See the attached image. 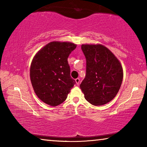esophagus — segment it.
Returning a JSON list of instances; mask_svg holds the SVG:
<instances>
[{
    "mask_svg": "<svg viewBox=\"0 0 147 147\" xmlns=\"http://www.w3.org/2000/svg\"><path fill=\"white\" fill-rule=\"evenodd\" d=\"M75 82H76V83L77 85H79V84H80V78H76L75 79Z\"/></svg>",
    "mask_w": 147,
    "mask_h": 147,
    "instance_id": "esophagus-1",
    "label": "esophagus"
}]
</instances>
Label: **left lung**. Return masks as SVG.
Returning <instances> with one entry per match:
<instances>
[{"mask_svg": "<svg viewBox=\"0 0 147 147\" xmlns=\"http://www.w3.org/2000/svg\"><path fill=\"white\" fill-rule=\"evenodd\" d=\"M81 49L86 59V74L80 88L89 103L104 105L117 94L123 82V67L102 45H82Z\"/></svg>", "mask_w": 147, "mask_h": 147, "instance_id": "1", "label": "left lung"}]
</instances>
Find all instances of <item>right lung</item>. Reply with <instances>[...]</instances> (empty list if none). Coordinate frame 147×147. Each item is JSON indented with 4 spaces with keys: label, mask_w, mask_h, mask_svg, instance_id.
Wrapping results in <instances>:
<instances>
[{
    "label": "right lung",
    "mask_w": 147,
    "mask_h": 147,
    "mask_svg": "<svg viewBox=\"0 0 147 147\" xmlns=\"http://www.w3.org/2000/svg\"><path fill=\"white\" fill-rule=\"evenodd\" d=\"M69 42H51L34 56L30 66L32 87L43 102L56 106L65 100L76 84L71 77L67 58L76 49Z\"/></svg>",
    "instance_id": "add662e5"
}]
</instances>
